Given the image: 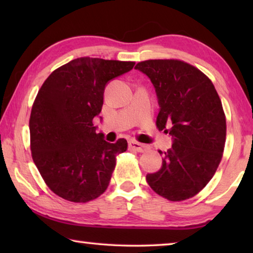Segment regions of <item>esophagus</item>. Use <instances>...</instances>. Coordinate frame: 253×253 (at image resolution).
I'll return each instance as SVG.
<instances>
[{"label":"esophagus","mask_w":253,"mask_h":253,"mask_svg":"<svg viewBox=\"0 0 253 253\" xmlns=\"http://www.w3.org/2000/svg\"><path fill=\"white\" fill-rule=\"evenodd\" d=\"M128 146H129V148L134 149V151H137L139 153H143L148 148L147 145L142 144L139 142H136V140H129V143H128Z\"/></svg>","instance_id":"1"}]
</instances>
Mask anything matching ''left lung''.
<instances>
[{
    "mask_svg": "<svg viewBox=\"0 0 253 253\" xmlns=\"http://www.w3.org/2000/svg\"><path fill=\"white\" fill-rule=\"evenodd\" d=\"M160 104L158 130L173 137L162 169L147 174L154 192L173 202L195 196L215 174L223 156L226 122L212 81L198 68L177 59L140 61Z\"/></svg>",
    "mask_w": 253,
    "mask_h": 253,
    "instance_id": "1",
    "label": "left lung"
}]
</instances>
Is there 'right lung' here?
<instances>
[{
	"mask_svg": "<svg viewBox=\"0 0 253 253\" xmlns=\"http://www.w3.org/2000/svg\"><path fill=\"white\" fill-rule=\"evenodd\" d=\"M134 61L78 58L55 69L39 89L30 115V148L46 185L75 203L107 190L116 156L127 140L110 144L97 134L106 84L132 69Z\"/></svg>",
	"mask_w": 253,
	"mask_h": 253,
	"instance_id": "right-lung-1",
	"label": "right lung"
}]
</instances>
